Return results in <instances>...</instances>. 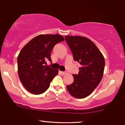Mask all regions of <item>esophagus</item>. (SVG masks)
Masks as SVG:
<instances>
[{
	"instance_id": "34e87169",
	"label": "esophagus",
	"mask_w": 125,
	"mask_h": 125,
	"mask_svg": "<svg viewBox=\"0 0 125 125\" xmlns=\"http://www.w3.org/2000/svg\"><path fill=\"white\" fill-rule=\"evenodd\" d=\"M61 73L62 74L64 75V74H66L67 73V72H61Z\"/></svg>"
}]
</instances>
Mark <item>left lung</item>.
<instances>
[{"instance_id":"left-lung-1","label":"left lung","mask_w":125,"mask_h":125,"mask_svg":"<svg viewBox=\"0 0 125 125\" xmlns=\"http://www.w3.org/2000/svg\"><path fill=\"white\" fill-rule=\"evenodd\" d=\"M65 41L73 58L81 65L78 74H73L74 81L66 86L72 96L84 98L98 86L104 74L105 59L96 46L87 38L66 35Z\"/></svg>"}]
</instances>
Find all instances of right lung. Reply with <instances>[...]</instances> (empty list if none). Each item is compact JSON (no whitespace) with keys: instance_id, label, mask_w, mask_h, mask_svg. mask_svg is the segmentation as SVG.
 <instances>
[{"instance_id":"right-lung-1","label":"right lung","mask_w":125,"mask_h":125,"mask_svg":"<svg viewBox=\"0 0 125 125\" xmlns=\"http://www.w3.org/2000/svg\"><path fill=\"white\" fill-rule=\"evenodd\" d=\"M65 40L59 34H41L32 38L22 48L17 57L19 78L24 87L35 95L43 94L59 70L46 65L51 52L57 43Z\"/></svg>"}]
</instances>
